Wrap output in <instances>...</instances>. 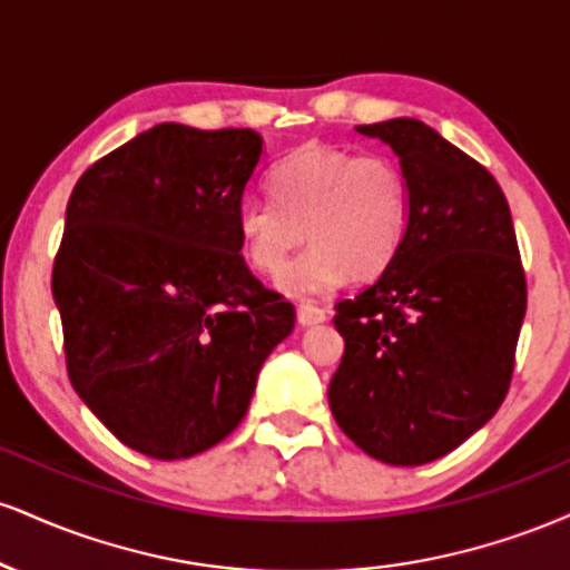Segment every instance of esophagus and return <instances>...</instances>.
<instances>
[{"instance_id":"obj_1","label":"esophagus","mask_w":570,"mask_h":570,"mask_svg":"<svg viewBox=\"0 0 570 570\" xmlns=\"http://www.w3.org/2000/svg\"><path fill=\"white\" fill-rule=\"evenodd\" d=\"M297 322L303 326H313V324H322L326 322V311L318 305H311V303H303L297 307Z\"/></svg>"}]
</instances>
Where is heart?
<instances>
[{
    "label": "heart",
    "instance_id": "1",
    "mask_svg": "<svg viewBox=\"0 0 570 570\" xmlns=\"http://www.w3.org/2000/svg\"><path fill=\"white\" fill-rule=\"evenodd\" d=\"M271 200L240 203L235 230L254 271L273 276L292 252L311 248L281 273L292 297L322 294L345 278L370 281L394 263L410 222V185L383 153L307 141L267 174Z\"/></svg>",
    "mask_w": 570,
    "mask_h": 570
}]
</instances>
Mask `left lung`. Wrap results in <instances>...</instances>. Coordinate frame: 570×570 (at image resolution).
I'll use <instances>...</instances> for the list:
<instances>
[{"instance_id":"obj_1","label":"left lung","mask_w":570,"mask_h":570,"mask_svg":"<svg viewBox=\"0 0 570 570\" xmlns=\"http://www.w3.org/2000/svg\"><path fill=\"white\" fill-rule=\"evenodd\" d=\"M399 155L410 222L394 263L335 305L337 426L391 466H421L482 429L507 396L528 284L499 181L412 117L358 126Z\"/></svg>"}]
</instances>
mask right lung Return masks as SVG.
Returning a JSON list of instances; mask_svg holds the SVG:
<instances>
[{
    "instance_id": "1",
    "label": "right lung",
    "mask_w": 570,
    "mask_h": 570,
    "mask_svg": "<svg viewBox=\"0 0 570 570\" xmlns=\"http://www.w3.org/2000/svg\"><path fill=\"white\" fill-rule=\"evenodd\" d=\"M252 128L163 122L80 176L53 263L69 381L128 448L198 455L244 421L294 305L240 254Z\"/></svg>"
}]
</instances>
